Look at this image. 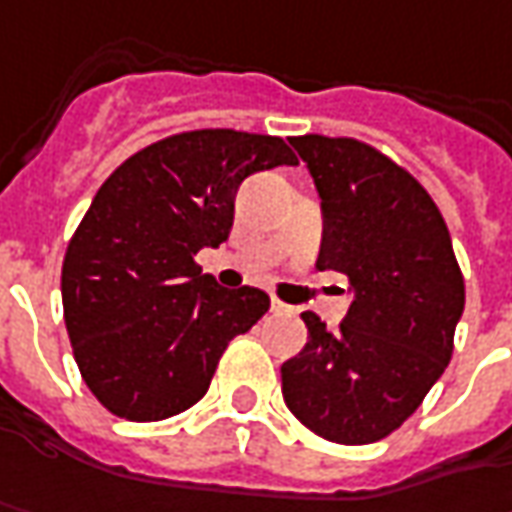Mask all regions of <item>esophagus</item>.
<instances>
[{
    "label": "esophagus",
    "mask_w": 512,
    "mask_h": 512,
    "mask_svg": "<svg viewBox=\"0 0 512 512\" xmlns=\"http://www.w3.org/2000/svg\"><path fill=\"white\" fill-rule=\"evenodd\" d=\"M272 311L274 314H291V306H286V303H283V300H277V297H272Z\"/></svg>",
    "instance_id": "obj_1"
}]
</instances>
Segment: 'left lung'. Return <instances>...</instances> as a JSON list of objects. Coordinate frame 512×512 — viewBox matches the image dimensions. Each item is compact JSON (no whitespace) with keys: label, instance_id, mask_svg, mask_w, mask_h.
<instances>
[{"label":"left lung","instance_id":"1","mask_svg":"<svg viewBox=\"0 0 512 512\" xmlns=\"http://www.w3.org/2000/svg\"><path fill=\"white\" fill-rule=\"evenodd\" d=\"M323 201L317 269L351 283L337 331L303 311L309 343L283 362V399L309 431L371 445L422 405L453 354L465 277L439 206L408 169L357 138L297 135Z\"/></svg>","mask_w":512,"mask_h":512}]
</instances>
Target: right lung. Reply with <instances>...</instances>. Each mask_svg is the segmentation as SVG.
I'll return each instance as SVG.
<instances>
[{
  "mask_svg": "<svg viewBox=\"0 0 512 512\" xmlns=\"http://www.w3.org/2000/svg\"><path fill=\"white\" fill-rule=\"evenodd\" d=\"M297 164L277 135L189 130L130 155L101 184L62 263L64 323L81 379L110 414L158 422L206 394L232 337L269 294L223 289L195 255L221 246L252 172Z\"/></svg>",
  "mask_w": 512,
  "mask_h": 512,
  "instance_id": "obj_1",
  "label": "right lung"
}]
</instances>
